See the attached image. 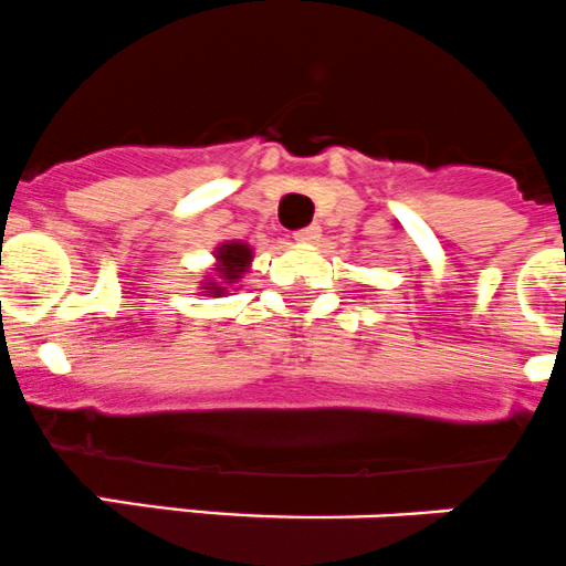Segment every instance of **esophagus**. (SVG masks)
<instances>
[{"instance_id": "obj_1", "label": "esophagus", "mask_w": 566, "mask_h": 566, "mask_svg": "<svg viewBox=\"0 0 566 566\" xmlns=\"http://www.w3.org/2000/svg\"><path fill=\"white\" fill-rule=\"evenodd\" d=\"M293 238H295V243L312 245V243H317V238H321V227H304V229H298Z\"/></svg>"}]
</instances>
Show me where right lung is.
Returning <instances> with one entry per match:
<instances>
[{"instance_id": "obj_1", "label": "right lung", "mask_w": 566, "mask_h": 566, "mask_svg": "<svg viewBox=\"0 0 566 566\" xmlns=\"http://www.w3.org/2000/svg\"><path fill=\"white\" fill-rule=\"evenodd\" d=\"M216 262H212V276H207L201 293L212 295V298H221V295H229V287L243 279V273H249L251 260H254V251H251L249 243H240V240H223V243L216 245Z\"/></svg>"}]
</instances>
